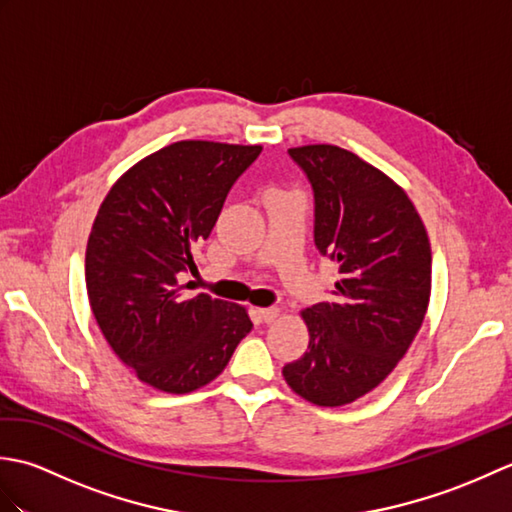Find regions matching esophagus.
Returning <instances> with one entry per match:
<instances>
[{
	"mask_svg": "<svg viewBox=\"0 0 512 512\" xmlns=\"http://www.w3.org/2000/svg\"><path fill=\"white\" fill-rule=\"evenodd\" d=\"M259 312H262V317H264L266 323H273V321H277L281 317V310L279 308H264V310H259Z\"/></svg>",
	"mask_w": 512,
	"mask_h": 512,
	"instance_id": "1",
	"label": "esophagus"
}]
</instances>
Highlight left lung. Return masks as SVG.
<instances>
[{"mask_svg":"<svg viewBox=\"0 0 512 512\" xmlns=\"http://www.w3.org/2000/svg\"><path fill=\"white\" fill-rule=\"evenodd\" d=\"M314 191V244L339 264L334 301L301 312L308 352L290 389L319 407L365 396L416 339L431 297V244L416 206L387 173L336 145L288 149Z\"/></svg>","mask_w":512,"mask_h":512,"instance_id":"obj_1","label":"left lung"}]
</instances>
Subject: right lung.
<instances>
[{
  "label": "right lung",
  "mask_w": 512,
  "mask_h": 512,
  "mask_svg": "<svg viewBox=\"0 0 512 512\" xmlns=\"http://www.w3.org/2000/svg\"><path fill=\"white\" fill-rule=\"evenodd\" d=\"M262 145L180 140L127 169L105 195L85 250L94 319L114 354L167 394L209 385L253 328L244 306L187 297L184 270Z\"/></svg>",
  "instance_id": "add662e5"
}]
</instances>
